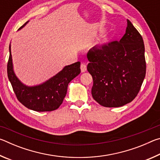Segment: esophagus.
<instances>
[{
    "label": "esophagus",
    "instance_id": "1",
    "mask_svg": "<svg viewBox=\"0 0 160 160\" xmlns=\"http://www.w3.org/2000/svg\"><path fill=\"white\" fill-rule=\"evenodd\" d=\"M80 69H81V72H85L87 70V66L85 63H81Z\"/></svg>",
    "mask_w": 160,
    "mask_h": 160
}]
</instances>
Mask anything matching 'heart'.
Masks as SVG:
<instances>
[{
	"label": "heart",
	"mask_w": 160,
	"mask_h": 160,
	"mask_svg": "<svg viewBox=\"0 0 160 160\" xmlns=\"http://www.w3.org/2000/svg\"><path fill=\"white\" fill-rule=\"evenodd\" d=\"M109 37L108 36L107 34H105L104 36L102 37V39L101 40V42H100V44H107L109 42Z\"/></svg>",
	"instance_id": "obj_1"
}]
</instances>
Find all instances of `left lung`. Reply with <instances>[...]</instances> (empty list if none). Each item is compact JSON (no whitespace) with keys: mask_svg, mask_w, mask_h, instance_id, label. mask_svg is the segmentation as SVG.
<instances>
[{"mask_svg":"<svg viewBox=\"0 0 160 160\" xmlns=\"http://www.w3.org/2000/svg\"><path fill=\"white\" fill-rule=\"evenodd\" d=\"M88 72L92 76V95L105 107H119L138 94L146 73L145 46L141 35L127 20L119 42L89 50Z\"/></svg>","mask_w":160,"mask_h":160,"instance_id":"obj_1","label":"left lung"}]
</instances>
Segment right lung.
<instances>
[{
  "instance_id": "right-lung-1",
  "label": "right lung",
  "mask_w": 160,
  "mask_h": 160,
  "mask_svg": "<svg viewBox=\"0 0 160 160\" xmlns=\"http://www.w3.org/2000/svg\"><path fill=\"white\" fill-rule=\"evenodd\" d=\"M25 24L19 29L24 28ZM11 47L8 62V77L18 101L28 109L36 112H51L57 109L66 95L68 85L80 73V62L65 66L60 72L40 85L28 86L18 79L13 69Z\"/></svg>"
}]
</instances>
